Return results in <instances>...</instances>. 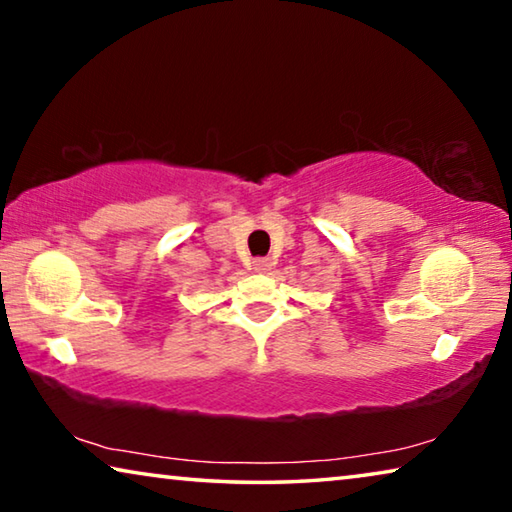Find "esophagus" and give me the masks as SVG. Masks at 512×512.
Wrapping results in <instances>:
<instances>
[{
  "mask_svg": "<svg viewBox=\"0 0 512 512\" xmlns=\"http://www.w3.org/2000/svg\"><path fill=\"white\" fill-rule=\"evenodd\" d=\"M253 266H255L257 273H268V271H271L273 262H271V259H268V257H259V259H255Z\"/></svg>",
  "mask_w": 512,
  "mask_h": 512,
  "instance_id": "1",
  "label": "esophagus"
}]
</instances>
